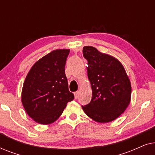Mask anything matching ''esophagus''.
I'll return each mask as SVG.
<instances>
[{"instance_id": "1", "label": "esophagus", "mask_w": 155, "mask_h": 155, "mask_svg": "<svg viewBox=\"0 0 155 155\" xmlns=\"http://www.w3.org/2000/svg\"><path fill=\"white\" fill-rule=\"evenodd\" d=\"M74 94H75V99H78V97H79V92H78V91H77V92H75V93H74Z\"/></svg>"}]
</instances>
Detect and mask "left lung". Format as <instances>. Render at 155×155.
<instances>
[{
	"label": "left lung",
	"instance_id": "obj_1",
	"mask_svg": "<svg viewBox=\"0 0 155 155\" xmlns=\"http://www.w3.org/2000/svg\"><path fill=\"white\" fill-rule=\"evenodd\" d=\"M84 58L88 61L87 75L92 90L88 104L82 106L89 117L108 123L121 115L130 101V80L121 63L114 57L84 46Z\"/></svg>",
	"mask_w": 155,
	"mask_h": 155
}]
</instances>
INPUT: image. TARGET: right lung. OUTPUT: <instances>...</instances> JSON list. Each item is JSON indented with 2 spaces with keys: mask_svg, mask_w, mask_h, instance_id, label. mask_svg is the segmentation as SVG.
I'll use <instances>...</instances> for the list:
<instances>
[{
  "mask_svg": "<svg viewBox=\"0 0 155 155\" xmlns=\"http://www.w3.org/2000/svg\"><path fill=\"white\" fill-rule=\"evenodd\" d=\"M70 50L58 49L39 59L25 80L22 102L36 122L49 124L62 114L67 103L74 99L68 90L65 65Z\"/></svg>",
  "mask_w": 155,
  "mask_h": 155,
  "instance_id": "obj_1",
  "label": "right lung"
}]
</instances>
